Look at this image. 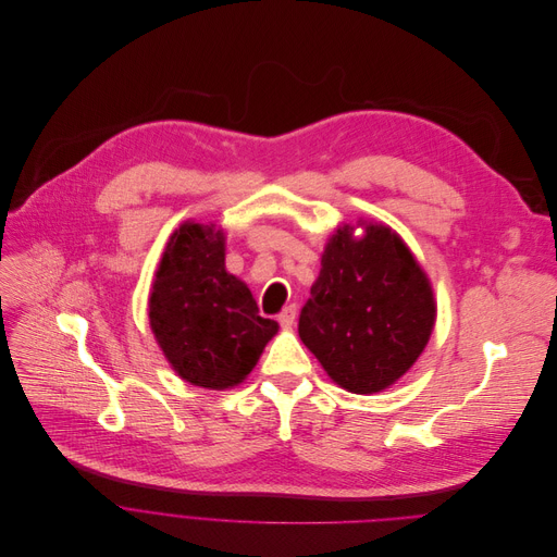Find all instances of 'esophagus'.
<instances>
[{"mask_svg": "<svg viewBox=\"0 0 557 557\" xmlns=\"http://www.w3.org/2000/svg\"><path fill=\"white\" fill-rule=\"evenodd\" d=\"M276 320H278V324H281V326H285V329H287V326H292V324H294V320H296V305H287V307L278 313V318H276Z\"/></svg>", "mask_w": 557, "mask_h": 557, "instance_id": "obj_1", "label": "esophagus"}]
</instances>
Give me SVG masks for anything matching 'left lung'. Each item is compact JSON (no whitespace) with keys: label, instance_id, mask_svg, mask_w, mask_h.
<instances>
[{"label":"left lung","instance_id":"8db88e82","mask_svg":"<svg viewBox=\"0 0 557 557\" xmlns=\"http://www.w3.org/2000/svg\"><path fill=\"white\" fill-rule=\"evenodd\" d=\"M298 336L326 375L349 393L395 384L421 356L434 326L430 281L412 252L382 224L331 235Z\"/></svg>","mask_w":557,"mask_h":557}]
</instances>
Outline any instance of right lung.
I'll use <instances>...</instances> for the list:
<instances>
[{
  "instance_id": "add662e5",
  "label": "right lung",
  "mask_w": 557,
  "mask_h": 557,
  "mask_svg": "<svg viewBox=\"0 0 557 557\" xmlns=\"http://www.w3.org/2000/svg\"><path fill=\"white\" fill-rule=\"evenodd\" d=\"M224 244L214 224L186 221L166 244L149 298L151 331L171 367L212 391L244 382L278 331L226 272Z\"/></svg>"
}]
</instances>
